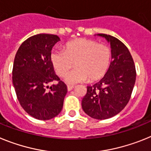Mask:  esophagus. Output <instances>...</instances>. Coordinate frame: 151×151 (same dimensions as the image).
I'll return each mask as SVG.
<instances>
[{"label":"esophagus","mask_w":151,"mask_h":151,"mask_svg":"<svg viewBox=\"0 0 151 151\" xmlns=\"http://www.w3.org/2000/svg\"><path fill=\"white\" fill-rule=\"evenodd\" d=\"M67 87H68V91H70V90H71L72 89L74 88V86H72V85H68V86H67Z\"/></svg>","instance_id":"1"}]
</instances>
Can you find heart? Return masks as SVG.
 I'll list each match as a JSON object with an SVG mask.
<instances>
[{"label":"heart","instance_id":"obj_1","mask_svg":"<svg viewBox=\"0 0 151 151\" xmlns=\"http://www.w3.org/2000/svg\"><path fill=\"white\" fill-rule=\"evenodd\" d=\"M111 57V49L106 45L81 38L66 43L64 51H52L50 59L56 74L61 77L66 76L74 62L75 68L68 74L66 81L75 84L103 77L109 68Z\"/></svg>","mask_w":151,"mask_h":151}]
</instances>
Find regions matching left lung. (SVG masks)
Returning a JSON list of instances; mask_svg holds the SVG:
<instances>
[{
  "instance_id": "left-lung-1",
  "label": "left lung",
  "mask_w": 151,
  "mask_h": 151,
  "mask_svg": "<svg viewBox=\"0 0 151 151\" xmlns=\"http://www.w3.org/2000/svg\"><path fill=\"white\" fill-rule=\"evenodd\" d=\"M109 42L112 58L103 79L87 86L82 99V108L93 119L113 117L126 106L130 100L136 80V69L130 52L119 39L106 34H99Z\"/></svg>"
}]
</instances>
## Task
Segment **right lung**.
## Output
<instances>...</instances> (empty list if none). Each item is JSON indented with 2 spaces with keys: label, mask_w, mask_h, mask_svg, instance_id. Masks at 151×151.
Returning a JSON list of instances; mask_svg holds the SVG:
<instances>
[{
  "label": "right lung",
  "mask_w": 151,
  "mask_h": 151,
  "mask_svg": "<svg viewBox=\"0 0 151 151\" xmlns=\"http://www.w3.org/2000/svg\"><path fill=\"white\" fill-rule=\"evenodd\" d=\"M58 41L56 35L32 36L22 43L14 58L12 79L17 97L22 108L39 120L57 116L68 92L50 59L52 47Z\"/></svg>",
  "instance_id": "add662e5"
}]
</instances>
